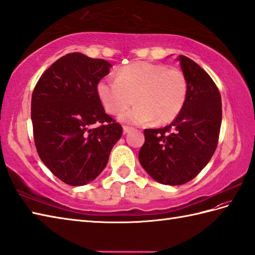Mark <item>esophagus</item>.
<instances>
[{"mask_svg": "<svg viewBox=\"0 0 255 255\" xmlns=\"http://www.w3.org/2000/svg\"><path fill=\"white\" fill-rule=\"evenodd\" d=\"M123 130H124V133H128L129 131H131L132 128L131 127H128V126H124Z\"/></svg>", "mask_w": 255, "mask_h": 255, "instance_id": "34e87169", "label": "esophagus"}]
</instances>
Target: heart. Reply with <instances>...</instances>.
<instances>
[{"label":"heart","mask_w":255,"mask_h":255,"mask_svg":"<svg viewBox=\"0 0 255 255\" xmlns=\"http://www.w3.org/2000/svg\"><path fill=\"white\" fill-rule=\"evenodd\" d=\"M104 110L120 115L134 102L137 105L121 116L130 124L173 122L185 106L188 81L185 74L163 64L137 62L118 70L116 80L102 79L97 86Z\"/></svg>","instance_id":"obj_1"}]
</instances>
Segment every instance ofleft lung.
Masks as SVG:
<instances>
[{
	"instance_id": "1",
	"label": "left lung",
	"mask_w": 255,
	"mask_h": 255,
	"mask_svg": "<svg viewBox=\"0 0 255 255\" xmlns=\"http://www.w3.org/2000/svg\"><path fill=\"white\" fill-rule=\"evenodd\" d=\"M188 81L185 106L174 122L158 129H144L139 152L142 167L163 185L192 180L210 162L217 147L222 124V99L210 75L191 58L179 55Z\"/></svg>"
}]
</instances>
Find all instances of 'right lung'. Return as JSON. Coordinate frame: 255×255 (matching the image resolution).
Instances as JSON below:
<instances>
[{
	"label": "right lung",
	"instance_id": "1",
	"mask_svg": "<svg viewBox=\"0 0 255 255\" xmlns=\"http://www.w3.org/2000/svg\"><path fill=\"white\" fill-rule=\"evenodd\" d=\"M111 66L102 58L69 53L53 63L33 89L37 152L52 174L67 185L84 186L96 179L123 134L121 124L105 113L97 92Z\"/></svg>",
	"mask_w": 255,
	"mask_h": 255
}]
</instances>
